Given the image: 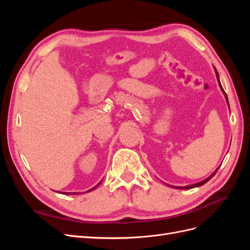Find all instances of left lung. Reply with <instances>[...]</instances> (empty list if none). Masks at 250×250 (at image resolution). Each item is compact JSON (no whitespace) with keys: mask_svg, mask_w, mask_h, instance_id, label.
I'll return each mask as SVG.
<instances>
[{"mask_svg":"<svg viewBox=\"0 0 250 250\" xmlns=\"http://www.w3.org/2000/svg\"><path fill=\"white\" fill-rule=\"evenodd\" d=\"M216 71V76H217V79H218V81H219V75H218V72H217V70H215ZM219 85H220V87H221V89L223 90V93H224V95H225V97H226V100H228V96H226V94H225V92H224V89L222 88V86H221V84H220V81H219ZM228 103H229V100H228ZM219 169V168H218ZM218 169L211 174V175L209 176V177H208L207 179H204V180H202V181H200V183H198V184H195V185H190V186H187V187H175L176 188H181V190H188V188H196V187H200V186H202V185H204V184H207L208 181L213 177L215 174L217 173V171H218Z\"/></svg>","mask_w":250,"mask_h":250,"instance_id":"8db88e82","label":"left lung"}]
</instances>
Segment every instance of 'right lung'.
I'll use <instances>...</instances> for the list:
<instances>
[{
	"instance_id": "add662e5",
	"label": "right lung",
	"mask_w": 250,
	"mask_h": 250,
	"mask_svg": "<svg viewBox=\"0 0 250 250\" xmlns=\"http://www.w3.org/2000/svg\"><path fill=\"white\" fill-rule=\"evenodd\" d=\"M95 188H96V187H95ZM95 188H90V190H89V191H93ZM87 192H88V191H87ZM62 194H66V195H76V194H78V193H65V192H63Z\"/></svg>"
}]
</instances>
